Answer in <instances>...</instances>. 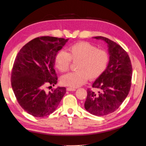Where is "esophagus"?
<instances>
[{
	"mask_svg": "<svg viewBox=\"0 0 146 146\" xmlns=\"http://www.w3.org/2000/svg\"><path fill=\"white\" fill-rule=\"evenodd\" d=\"M66 90L68 91H76V89L75 88H66Z\"/></svg>",
	"mask_w": 146,
	"mask_h": 146,
	"instance_id": "1",
	"label": "esophagus"
}]
</instances>
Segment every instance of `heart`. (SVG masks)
Segmentation results:
<instances>
[{"mask_svg": "<svg viewBox=\"0 0 146 146\" xmlns=\"http://www.w3.org/2000/svg\"><path fill=\"white\" fill-rule=\"evenodd\" d=\"M72 60L78 62V71L65 74L61 78L62 84L70 88H77L86 83L88 79L94 80L106 71L109 64L110 56L106 51L97 49L95 46L81 42L70 46L68 53L60 51L56 54L55 66L61 72L68 70Z\"/></svg>", "mask_w": 146, "mask_h": 146, "instance_id": "obj_1", "label": "heart"}]
</instances>
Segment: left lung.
Segmentation results:
<instances>
[{
  "mask_svg": "<svg viewBox=\"0 0 146 146\" xmlns=\"http://www.w3.org/2000/svg\"><path fill=\"white\" fill-rule=\"evenodd\" d=\"M93 38L107 44L110 61L106 71L92 85L98 92L87 90L84 108L91 114L103 116L118 109L126 98L131 88L133 68L128 54L117 43L104 36Z\"/></svg>",
  "mask_w": 146,
  "mask_h": 146,
  "instance_id": "1",
  "label": "left lung"
}]
</instances>
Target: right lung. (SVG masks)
I'll return each mask as SVG.
<instances>
[{"instance_id": "1", "label": "right lung", "mask_w": 146, "mask_h": 146, "mask_svg": "<svg viewBox=\"0 0 146 146\" xmlns=\"http://www.w3.org/2000/svg\"><path fill=\"white\" fill-rule=\"evenodd\" d=\"M68 40L38 37L23 46L16 56L11 74L12 90L21 107L33 116L43 117L53 113L66 93L65 87L49 92L45 88L57 83L55 56Z\"/></svg>"}]
</instances>
